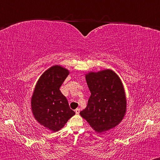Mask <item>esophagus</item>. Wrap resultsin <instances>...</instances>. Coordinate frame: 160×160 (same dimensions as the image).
<instances>
[{
    "instance_id": "esophagus-1",
    "label": "esophagus",
    "mask_w": 160,
    "mask_h": 160,
    "mask_svg": "<svg viewBox=\"0 0 160 160\" xmlns=\"http://www.w3.org/2000/svg\"><path fill=\"white\" fill-rule=\"evenodd\" d=\"M75 112H76V114H79V112H80V108H76V109L75 110Z\"/></svg>"
}]
</instances>
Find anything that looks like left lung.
<instances>
[{
    "label": "left lung",
    "mask_w": 160,
    "mask_h": 160,
    "mask_svg": "<svg viewBox=\"0 0 160 160\" xmlns=\"http://www.w3.org/2000/svg\"><path fill=\"white\" fill-rule=\"evenodd\" d=\"M85 79L91 91L88 105L80 115L96 132H106L119 124L127 112V97L118 75L111 69L90 71Z\"/></svg>",
    "instance_id": "8db88e82"
}]
</instances>
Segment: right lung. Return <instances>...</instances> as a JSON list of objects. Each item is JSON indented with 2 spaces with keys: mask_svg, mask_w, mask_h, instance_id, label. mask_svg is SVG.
<instances>
[{
  "mask_svg": "<svg viewBox=\"0 0 160 160\" xmlns=\"http://www.w3.org/2000/svg\"><path fill=\"white\" fill-rule=\"evenodd\" d=\"M69 69L54 65L41 75L31 97V106L33 118L40 125L52 132L64 127L75 112L62 94L60 87L68 75Z\"/></svg>",
  "mask_w": 160,
  "mask_h": 160,
  "instance_id": "obj_1",
  "label": "right lung"
}]
</instances>
